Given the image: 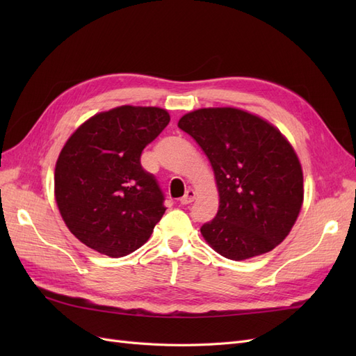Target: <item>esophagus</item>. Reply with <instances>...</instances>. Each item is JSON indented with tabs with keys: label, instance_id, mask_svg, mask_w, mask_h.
<instances>
[{
	"label": "esophagus",
	"instance_id": "obj_1",
	"mask_svg": "<svg viewBox=\"0 0 356 356\" xmlns=\"http://www.w3.org/2000/svg\"><path fill=\"white\" fill-rule=\"evenodd\" d=\"M195 197H196V191L188 188V190L186 191V195L181 197L179 203H181V204H188V203H191L193 200H195Z\"/></svg>",
	"mask_w": 356,
	"mask_h": 356
}]
</instances>
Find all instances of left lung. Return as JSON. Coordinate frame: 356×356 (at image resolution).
Here are the masks:
<instances>
[{
    "mask_svg": "<svg viewBox=\"0 0 356 356\" xmlns=\"http://www.w3.org/2000/svg\"><path fill=\"white\" fill-rule=\"evenodd\" d=\"M181 131L207 154L217 181L220 208L200 233L229 260L272 251L298 217L303 170L277 129L243 110L200 108L182 115Z\"/></svg>",
    "mask_w": 356,
    "mask_h": 356,
    "instance_id": "8db88e82",
    "label": "left lung"
}]
</instances>
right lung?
Segmentation results:
<instances>
[{
    "mask_svg": "<svg viewBox=\"0 0 356 356\" xmlns=\"http://www.w3.org/2000/svg\"><path fill=\"white\" fill-rule=\"evenodd\" d=\"M169 120L157 106H117L90 117L63 145L55 197L67 227L86 246L118 258L152 236L166 211L165 196L141 166V153Z\"/></svg>",
    "mask_w": 356,
    "mask_h": 356,
    "instance_id": "obj_1",
    "label": "right lung"
}]
</instances>
